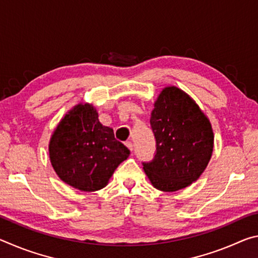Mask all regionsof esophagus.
Here are the masks:
<instances>
[{
    "label": "esophagus",
    "mask_w": 258,
    "mask_h": 258,
    "mask_svg": "<svg viewBox=\"0 0 258 258\" xmlns=\"http://www.w3.org/2000/svg\"><path fill=\"white\" fill-rule=\"evenodd\" d=\"M125 146L127 147L130 150H133V145H132V142H131V141H126L125 142Z\"/></svg>",
    "instance_id": "1"
}]
</instances>
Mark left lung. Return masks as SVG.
Listing matches in <instances>:
<instances>
[{"instance_id":"8db88e82","label":"left lung","mask_w":258,"mask_h":258,"mask_svg":"<svg viewBox=\"0 0 258 258\" xmlns=\"http://www.w3.org/2000/svg\"><path fill=\"white\" fill-rule=\"evenodd\" d=\"M150 126L156 139L151 161L143 169L156 189L177 191L202 175L211 159L214 134L211 123L189 95L166 87L155 102Z\"/></svg>"}]
</instances>
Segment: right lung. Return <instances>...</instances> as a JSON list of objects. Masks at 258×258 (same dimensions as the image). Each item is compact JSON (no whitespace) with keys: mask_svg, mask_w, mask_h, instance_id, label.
<instances>
[{"mask_svg":"<svg viewBox=\"0 0 258 258\" xmlns=\"http://www.w3.org/2000/svg\"><path fill=\"white\" fill-rule=\"evenodd\" d=\"M49 151L58 176L81 191L106 186L131 154L115 139L112 128L100 123L90 104H78L64 116L52 135Z\"/></svg>","mask_w":258,"mask_h":258,"instance_id":"obj_1","label":"right lung"}]
</instances>
